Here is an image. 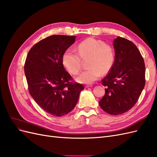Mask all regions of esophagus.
<instances>
[{"label":"esophagus","mask_w":157,"mask_h":157,"mask_svg":"<svg viewBox=\"0 0 157 157\" xmlns=\"http://www.w3.org/2000/svg\"><path fill=\"white\" fill-rule=\"evenodd\" d=\"M92 85H86V86H85V88H90V87H92Z\"/></svg>","instance_id":"1"}]
</instances>
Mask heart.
<instances>
[{"label":"heart","instance_id":"1","mask_svg":"<svg viewBox=\"0 0 157 157\" xmlns=\"http://www.w3.org/2000/svg\"><path fill=\"white\" fill-rule=\"evenodd\" d=\"M77 53L72 49H67L63 54L61 61L69 72L77 75L80 71L82 60L87 59V70L84 71L77 78V81L84 84H90L97 80L101 74L110 71L115 63V55L112 47L105 42L88 38L77 45Z\"/></svg>","mask_w":157,"mask_h":157}]
</instances>
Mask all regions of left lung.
Wrapping results in <instances>:
<instances>
[{"instance_id":"left-lung-1","label":"left lung","mask_w":157,"mask_h":157,"mask_svg":"<svg viewBox=\"0 0 157 157\" xmlns=\"http://www.w3.org/2000/svg\"><path fill=\"white\" fill-rule=\"evenodd\" d=\"M115 63L102 79L105 94L99 105L104 111L113 115H121L134 106L145 84V66L137 46L124 38L113 41Z\"/></svg>"}]
</instances>
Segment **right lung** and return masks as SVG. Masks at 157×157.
I'll list each match as a JSON object with an SVG mask.
<instances>
[{"label":"right lung","instance_id":"1","mask_svg":"<svg viewBox=\"0 0 157 157\" xmlns=\"http://www.w3.org/2000/svg\"><path fill=\"white\" fill-rule=\"evenodd\" d=\"M75 36L52 35L40 40L28 52L24 71L32 98L43 110L55 117L71 112L77 105L82 84L73 82L61 61Z\"/></svg>","mask_w":157,"mask_h":157}]
</instances>
